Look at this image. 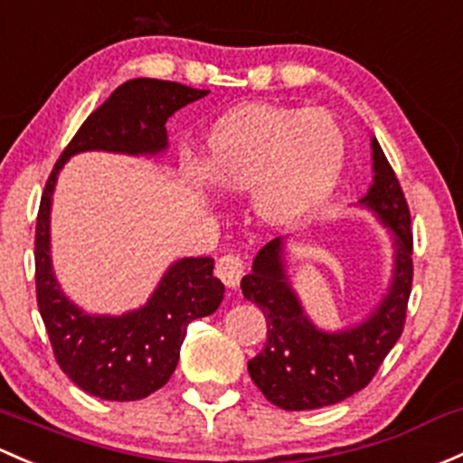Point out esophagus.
Here are the masks:
<instances>
[{
  "label": "esophagus",
  "instance_id": "1",
  "mask_svg": "<svg viewBox=\"0 0 463 463\" xmlns=\"http://www.w3.org/2000/svg\"><path fill=\"white\" fill-rule=\"evenodd\" d=\"M244 270H246L244 260H241L240 255H232V252L219 257L215 266V275L228 286V288H235V286L240 284V279L244 277Z\"/></svg>",
  "mask_w": 463,
  "mask_h": 463
}]
</instances>
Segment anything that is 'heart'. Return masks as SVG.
<instances>
[{"mask_svg":"<svg viewBox=\"0 0 463 463\" xmlns=\"http://www.w3.org/2000/svg\"><path fill=\"white\" fill-rule=\"evenodd\" d=\"M342 166L344 135L333 117L266 104L219 117L202 155L203 177L222 191H250L252 215L270 228L295 226L313 215Z\"/></svg>","mask_w":463,"mask_h":463,"instance_id":"obj_1","label":"heart"}]
</instances>
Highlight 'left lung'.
<instances>
[{
  "label": "left lung",
  "instance_id": "left-lung-1",
  "mask_svg": "<svg viewBox=\"0 0 463 463\" xmlns=\"http://www.w3.org/2000/svg\"><path fill=\"white\" fill-rule=\"evenodd\" d=\"M374 179L364 206L392 232L395 272L391 293L364 324L344 333H321L310 324L284 275L281 240L257 252L241 293L264 313L266 346L248 362L255 386L284 411L333 406L371 383L386 354L402 337L412 288L411 211L382 146L373 139Z\"/></svg>",
  "mask_w": 463,
  "mask_h": 463
}]
</instances>
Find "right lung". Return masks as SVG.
Instances as JSON below:
<instances>
[{"mask_svg": "<svg viewBox=\"0 0 463 463\" xmlns=\"http://www.w3.org/2000/svg\"><path fill=\"white\" fill-rule=\"evenodd\" d=\"M206 95L208 90L150 77L124 81L86 117L43 188L35 228L39 315L60 368L92 397L137 402L159 391L177 368L188 324L215 313L223 299V284L213 275V257H188L170 266L144 308L121 317L81 313L60 290L48 252V217L57 173L71 155L84 150L159 153L166 148L168 117Z\"/></svg>", "mask_w": 463, "mask_h": 463, "instance_id": "1", "label": "right lung"}]
</instances>
